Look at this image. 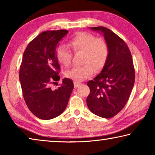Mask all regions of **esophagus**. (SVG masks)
<instances>
[{
  "label": "esophagus",
  "instance_id": "obj_1",
  "mask_svg": "<svg viewBox=\"0 0 155 155\" xmlns=\"http://www.w3.org/2000/svg\"><path fill=\"white\" fill-rule=\"evenodd\" d=\"M74 87H79V86L81 85V83H78V82H74Z\"/></svg>",
  "mask_w": 155,
  "mask_h": 155
}]
</instances>
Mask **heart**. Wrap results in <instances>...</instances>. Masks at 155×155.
Masks as SVG:
<instances>
[{
    "label": "heart",
    "mask_w": 155,
    "mask_h": 155,
    "mask_svg": "<svg viewBox=\"0 0 155 155\" xmlns=\"http://www.w3.org/2000/svg\"><path fill=\"white\" fill-rule=\"evenodd\" d=\"M70 46L74 52H83L82 66L74 67L65 73V76L75 82H81L90 78L96 70L104 67L109 55V46L103 38H96L91 33L81 32L70 41ZM56 57L62 65L68 66L72 59V52L64 44L57 48Z\"/></svg>",
    "instance_id": "1"
}]
</instances>
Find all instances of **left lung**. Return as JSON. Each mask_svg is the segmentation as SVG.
Returning <instances> with one entry per match:
<instances>
[{
  "instance_id": "left-lung-1",
  "label": "left lung",
  "mask_w": 155,
  "mask_h": 155,
  "mask_svg": "<svg viewBox=\"0 0 155 155\" xmlns=\"http://www.w3.org/2000/svg\"><path fill=\"white\" fill-rule=\"evenodd\" d=\"M101 33L109 46V55L103 69L87 83L90 93L89 109L104 118H111L124 108L135 83V70L130 52L118 35L104 27H90Z\"/></svg>"
}]
</instances>
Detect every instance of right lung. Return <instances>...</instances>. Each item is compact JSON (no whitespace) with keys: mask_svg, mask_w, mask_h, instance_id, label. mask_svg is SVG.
<instances>
[{"mask_svg":"<svg viewBox=\"0 0 155 155\" xmlns=\"http://www.w3.org/2000/svg\"><path fill=\"white\" fill-rule=\"evenodd\" d=\"M68 31H44L31 41L23 54L19 78L28 109L41 120L61 115L68 105L74 83L62 79L61 86L52 90L51 84L60 79V66L56 57L59 42Z\"/></svg>","mask_w":155,"mask_h":155,"instance_id":"1","label":"right lung"}]
</instances>
